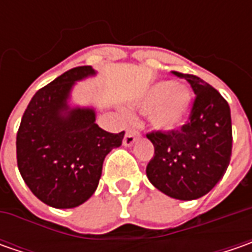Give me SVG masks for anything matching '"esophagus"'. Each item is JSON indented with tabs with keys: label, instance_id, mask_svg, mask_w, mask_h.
Segmentation results:
<instances>
[{
	"label": "esophagus",
	"instance_id": "esophagus-1",
	"mask_svg": "<svg viewBox=\"0 0 252 252\" xmlns=\"http://www.w3.org/2000/svg\"><path fill=\"white\" fill-rule=\"evenodd\" d=\"M139 133H140V131L137 130L136 127L130 126V127L126 130V134H125V137H123V144H125V146H127V147L131 146V144L136 141V139H137Z\"/></svg>",
	"mask_w": 252,
	"mask_h": 252
}]
</instances>
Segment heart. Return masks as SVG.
Listing matches in <instances>:
<instances>
[{"mask_svg": "<svg viewBox=\"0 0 252 252\" xmlns=\"http://www.w3.org/2000/svg\"><path fill=\"white\" fill-rule=\"evenodd\" d=\"M190 103V92L181 84L157 83L140 101V108L150 111L151 122L164 129L177 126Z\"/></svg>", "mask_w": 252, "mask_h": 252, "instance_id": "b5f03b06", "label": "heart"}]
</instances>
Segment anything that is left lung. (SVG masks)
<instances>
[{
	"instance_id": "left-lung-1",
	"label": "left lung",
	"mask_w": 252,
	"mask_h": 252,
	"mask_svg": "<svg viewBox=\"0 0 252 252\" xmlns=\"http://www.w3.org/2000/svg\"><path fill=\"white\" fill-rule=\"evenodd\" d=\"M172 74L188 81L195 99L179 130L147 133L154 156L146 174L162 193L192 200L215 188L227 169L233 147L230 106L218 90L196 75Z\"/></svg>"
}]
</instances>
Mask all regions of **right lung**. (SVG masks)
Listing matches in <instances>:
<instances>
[{"label":"right lung","instance_id":"add662e5","mask_svg":"<svg viewBox=\"0 0 252 252\" xmlns=\"http://www.w3.org/2000/svg\"><path fill=\"white\" fill-rule=\"evenodd\" d=\"M94 73L91 65H80L40 88L16 133L19 172L34 196L52 208H75L91 198L106 154L125 136L101 129L92 109L67 106L73 84Z\"/></svg>","mask_w":252,"mask_h":252}]
</instances>
